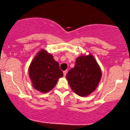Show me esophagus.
I'll list each match as a JSON object with an SVG mask.
<instances>
[{
    "label": "esophagus",
    "mask_w": 130,
    "mask_h": 130,
    "mask_svg": "<svg viewBox=\"0 0 130 130\" xmlns=\"http://www.w3.org/2000/svg\"><path fill=\"white\" fill-rule=\"evenodd\" d=\"M67 70H65L63 72V74H64V76H66V75L67 74Z\"/></svg>",
    "instance_id": "34e87169"
}]
</instances>
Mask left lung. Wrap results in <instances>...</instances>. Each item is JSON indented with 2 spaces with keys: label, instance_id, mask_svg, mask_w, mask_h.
<instances>
[{
  "label": "left lung",
  "instance_id": "obj_1",
  "mask_svg": "<svg viewBox=\"0 0 130 130\" xmlns=\"http://www.w3.org/2000/svg\"><path fill=\"white\" fill-rule=\"evenodd\" d=\"M102 77L101 67L92 54L82 55L66 75L71 89L80 96H88L96 89Z\"/></svg>",
  "mask_w": 130,
  "mask_h": 130
}]
</instances>
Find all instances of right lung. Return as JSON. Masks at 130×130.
Returning a JSON list of instances; mask_svg holds the SVG:
<instances>
[{
  "instance_id": "1",
  "label": "right lung",
  "mask_w": 130,
  "mask_h": 130,
  "mask_svg": "<svg viewBox=\"0 0 130 130\" xmlns=\"http://www.w3.org/2000/svg\"><path fill=\"white\" fill-rule=\"evenodd\" d=\"M28 73L34 88L43 93L53 89L63 76L58 62L44 49L39 51L31 61Z\"/></svg>"
}]
</instances>
